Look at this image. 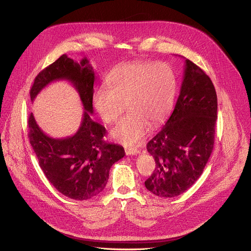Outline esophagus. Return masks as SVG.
Segmentation results:
<instances>
[{
	"label": "esophagus",
	"instance_id": "obj_1",
	"mask_svg": "<svg viewBox=\"0 0 251 251\" xmlns=\"http://www.w3.org/2000/svg\"><path fill=\"white\" fill-rule=\"evenodd\" d=\"M125 152L127 155H131V154H138L140 153V151L137 150V149H132V148H128V149H125Z\"/></svg>",
	"mask_w": 251,
	"mask_h": 251
}]
</instances>
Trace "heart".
Instances as JSON below:
<instances>
[{"label": "heart", "instance_id": "b5f03b06", "mask_svg": "<svg viewBox=\"0 0 251 251\" xmlns=\"http://www.w3.org/2000/svg\"><path fill=\"white\" fill-rule=\"evenodd\" d=\"M108 86L97 87L95 108L105 123L116 122L127 108L129 112L111 130V136L126 147L146 137L150 123H161L174 104L177 78L166 62H132L118 66L108 76Z\"/></svg>", "mask_w": 251, "mask_h": 251}]
</instances>
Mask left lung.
<instances>
[{"mask_svg":"<svg viewBox=\"0 0 251 251\" xmlns=\"http://www.w3.org/2000/svg\"><path fill=\"white\" fill-rule=\"evenodd\" d=\"M218 99L210 78L185 60L180 95L172 115L147 149L155 169L144 182L152 194L171 199L190 188L213 152Z\"/></svg>","mask_w":251,"mask_h":251,"instance_id":"1","label":"left lung"}]
</instances>
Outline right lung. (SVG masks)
<instances>
[{
	"mask_svg": "<svg viewBox=\"0 0 251 251\" xmlns=\"http://www.w3.org/2000/svg\"><path fill=\"white\" fill-rule=\"evenodd\" d=\"M67 80L78 91L83 116L77 132L69 137L52 138L38 127L33 114L28 118V137L44 174L60 193L75 201H86L100 193L109 179L111 167L125 155L123 147L105 142V128L91 119L94 114L95 71L83 58L77 63L62 55L35 77L31 101L48 84Z\"/></svg>",
	"mask_w": 251,
	"mask_h": 251,
	"instance_id": "right-lung-1",
	"label": "right lung"
}]
</instances>
